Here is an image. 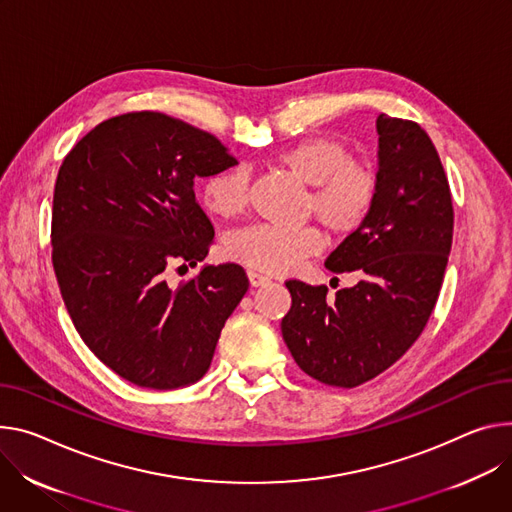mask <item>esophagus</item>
Returning <instances> with one entry per match:
<instances>
[{
    "instance_id": "1",
    "label": "esophagus",
    "mask_w": 512,
    "mask_h": 512,
    "mask_svg": "<svg viewBox=\"0 0 512 512\" xmlns=\"http://www.w3.org/2000/svg\"><path fill=\"white\" fill-rule=\"evenodd\" d=\"M247 277H249V284H251L253 288H259V286L269 284V277L263 275V273H259V271H255V269H249V271H247Z\"/></svg>"
}]
</instances>
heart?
Returning a JSON list of instances; mask_svg holds the SVG:
<instances>
[{
    "instance_id": "heart-1",
    "label": "heart",
    "mask_w": 512,
    "mask_h": 512,
    "mask_svg": "<svg viewBox=\"0 0 512 512\" xmlns=\"http://www.w3.org/2000/svg\"><path fill=\"white\" fill-rule=\"evenodd\" d=\"M271 161L308 185L302 200L304 216H314L333 239L357 232L378 200V177L353 159L351 149L327 136H308L277 151ZM202 206L218 218L239 216L249 200V171L232 165L214 171L202 183ZM322 247L320 230L312 224L277 228L253 224L224 241V255L263 273H284Z\"/></svg>"
}]
</instances>
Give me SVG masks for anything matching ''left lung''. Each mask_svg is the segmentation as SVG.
<instances>
[{"instance_id": "left-lung-1", "label": "left lung", "mask_w": 512, "mask_h": 512, "mask_svg": "<svg viewBox=\"0 0 512 512\" xmlns=\"http://www.w3.org/2000/svg\"><path fill=\"white\" fill-rule=\"evenodd\" d=\"M378 134L374 212L324 263L359 282L335 298L327 286L286 282L284 341L304 374L337 388L374 380L421 337L453 239L449 181L429 134L388 114L378 116Z\"/></svg>"}]
</instances>
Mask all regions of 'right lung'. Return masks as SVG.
<instances>
[{
  "label": "right lung",
  "mask_w": 512,
  "mask_h": 512,
  "mask_svg": "<svg viewBox=\"0 0 512 512\" xmlns=\"http://www.w3.org/2000/svg\"><path fill=\"white\" fill-rule=\"evenodd\" d=\"M235 163L210 132L143 110L98 124L59 169L51 243L63 302L91 353L136 386L198 382L249 290L237 263L167 282L214 239L194 179Z\"/></svg>",
  "instance_id": "add662e5"
}]
</instances>
